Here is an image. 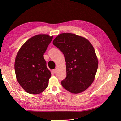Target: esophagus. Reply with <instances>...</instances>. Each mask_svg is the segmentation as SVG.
I'll list each match as a JSON object with an SVG mask.
<instances>
[{"mask_svg":"<svg viewBox=\"0 0 121 121\" xmlns=\"http://www.w3.org/2000/svg\"><path fill=\"white\" fill-rule=\"evenodd\" d=\"M56 69H53V70L52 71V72L53 73H56Z\"/></svg>","mask_w":121,"mask_h":121,"instance_id":"esophagus-1","label":"esophagus"}]
</instances>
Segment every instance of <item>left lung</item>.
<instances>
[{
  "mask_svg": "<svg viewBox=\"0 0 121 121\" xmlns=\"http://www.w3.org/2000/svg\"><path fill=\"white\" fill-rule=\"evenodd\" d=\"M52 43L65 58L67 77L62 86L72 93L83 92L94 81L98 68L93 46L86 38L69 33L59 34Z\"/></svg>",
  "mask_w": 121,
  "mask_h": 121,
  "instance_id": "1",
  "label": "left lung"
}]
</instances>
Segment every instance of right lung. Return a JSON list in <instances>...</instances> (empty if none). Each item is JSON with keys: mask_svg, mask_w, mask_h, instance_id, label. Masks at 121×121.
<instances>
[{"mask_svg": "<svg viewBox=\"0 0 121 121\" xmlns=\"http://www.w3.org/2000/svg\"><path fill=\"white\" fill-rule=\"evenodd\" d=\"M53 36L38 34L29 39L21 47L14 61L17 82L27 92L37 94L48 86L52 74L43 57Z\"/></svg>", "mask_w": 121, "mask_h": 121, "instance_id": "add662e5", "label": "right lung"}]
</instances>
